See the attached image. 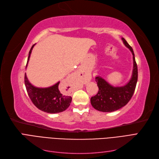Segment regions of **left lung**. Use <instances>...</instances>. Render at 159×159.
<instances>
[{
    "label": "left lung",
    "instance_id": "1",
    "mask_svg": "<svg viewBox=\"0 0 159 159\" xmlns=\"http://www.w3.org/2000/svg\"><path fill=\"white\" fill-rule=\"evenodd\" d=\"M123 44L132 52L133 69L131 80L123 86L114 87L100 76L95 78L99 88L98 93L91 98V104L96 110L102 112H113L127 105L131 99L138 79L137 65L133 50L127 42L122 38Z\"/></svg>",
    "mask_w": 159,
    "mask_h": 159
}]
</instances>
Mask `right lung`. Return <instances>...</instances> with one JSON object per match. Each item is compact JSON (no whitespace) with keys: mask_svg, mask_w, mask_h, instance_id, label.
Returning a JSON list of instances; mask_svg holds the SVG:
<instances>
[{"mask_svg":"<svg viewBox=\"0 0 159 159\" xmlns=\"http://www.w3.org/2000/svg\"><path fill=\"white\" fill-rule=\"evenodd\" d=\"M34 45L32 46L29 52L27 63ZM25 84L32 102L42 111L48 113H60L68 108L71 102V97L67 94L60 85V81L48 88H36L30 83L25 74Z\"/></svg>","mask_w":159,"mask_h":159,"instance_id":"1","label":"right lung"}]
</instances>
